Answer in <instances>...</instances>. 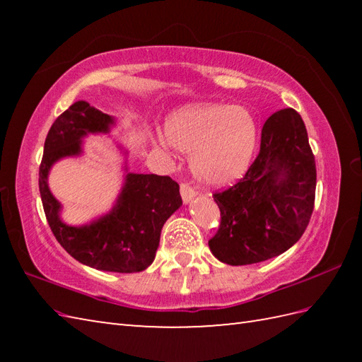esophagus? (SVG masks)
Instances as JSON below:
<instances>
[{
    "mask_svg": "<svg viewBox=\"0 0 362 362\" xmlns=\"http://www.w3.org/2000/svg\"><path fill=\"white\" fill-rule=\"evenodd\" d=\"M180 194H182L183 202L188 204L189 201H193V199L197 196V191L193 187H189L188 183H182V185H180Z\"/></svg>",
    "mask_w": 362,
    "mask_h": 362,
    "instance_id": "34e87169",
    "label": "esophagus"
}]
</instances>
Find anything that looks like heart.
Returning <instances> with one entry per match:
<instances>
[{
    "label": "heart",
    "instance_id": "heart-1",
    "mask_svg": "<svg viewBox=\"0 0 362 362\" xmlns=\"http://www.w3.org/2000/svg\"><path fill=\"white\" fill-rule=\"evenodd\" d=\"M168 143L191 157L196 179L206 187H226L247 171L258 141L249 110L227 104H191L165 122Z\"/></svg>",
    "mask_w": 362,
    "mask_h": 362
}]
</instances>
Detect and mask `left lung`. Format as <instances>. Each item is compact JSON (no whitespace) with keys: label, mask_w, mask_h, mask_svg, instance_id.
Listing matches in <instances>:
<instances>
[{"label":"left lung","mask_w":362,"mask_h":362,"mask_svg":"<svg viewBox=\"0 0 362 362\" xmlns=\"http://www.w3.org/2000/svg\"><path fill=\"white\" fill-rule=\"evenodd\" d=\"M213 197L221 224L209 245L222 263L253 264L292 247L310 224L316 197V161L302 117L294 109L271 115L247 173Z\"/></svg>","instance_id":"8db88e82"}]
</instances>
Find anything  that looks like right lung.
<instances>
[{
	"instance_id": "add662e5",
	"label": "right lung",
	"mask_w": 362,
	"mask_h": 362,
	"mask_svg": "<svg viewBox=\"0 0 362 362\" xmlns=\"http://www.w3.org/2000/svg\"><path fill=\"white\" fill-rule=\"evenodd\" d=\"M113 122L87 101L70 105L46 135L38 188L51 232L74 259L99 271L140 272L152 264L161 228L182 205L179 183L168 175L129 173L112 211L81 227L62 222L60 204L48 187L49 169L57 160L79 156L83 136L107 134Z\"/></svg>"
}]
</instances>
